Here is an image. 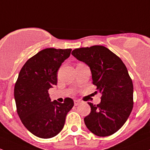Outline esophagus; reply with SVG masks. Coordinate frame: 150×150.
<instances>
[{
  "instance_id": "34e87169",
  "label": "esophagus",
  "mask_w": 150,
  "mask_h": 150,
  "mask_svg": "<svg viewBox=\"0 0 150 150\" xmlns=\"http://www.w3.org/2000/svg\"><path fill=\"white\" fill-rule=\"evenodd\" d=\"M81 103V101H80V100H74V104H75V105H79V104Z\"/></svg>"
}]
</instances>
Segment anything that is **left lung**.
Wrapping results in <instances>:
<instances>
[{"mask_svg":"<svg viewBox=\"0 0 150 150\" xmlns=\"http://www.w3.org/2000/svg\"><path fill=\"white\" fill-rule=\"evenodd\" d=\"M72 54L90 67L93 83L102 95L99 104L88 103L91 111L84 118L86 127L98 137L116 133L133 108V83L127 67L117 55L100 45L75 49Z\"/></svg>","mask_w":150,"mask_h":150,"instance_id":"1","label":"left lung"}]
</instances>
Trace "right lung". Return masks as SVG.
<instances>
[{"mask_svg": "<svg viewBox=\"0 0 150 150\" xmlns=\"http://www.w3.org/2000/svg\"><path fill=\"white\" fill-rule=\"evenodd\" d=\"M71 49L47 48L26 61L14 87L17 113L28 130L39 138L54 137L62 131L72 99L51 101L48 90L57 86V72Z\"/></svg>", "mask_w": 150, "mask_h": 150, "instance_id": "add662e5", "label": "right lung"}]
</instances>
